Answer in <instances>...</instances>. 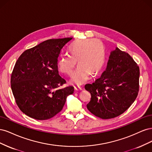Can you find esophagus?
<instances>
[{
	"instance_id": "obj_1",
	"label": "esophagus",
	"mask_w": 152,
	"mask_h": 152,
	"mask_svg": "<svg viewBox=\"0 0 152 152\" xmlns=\"http://www.w3.org/2000/svg\"><path fill=\"white\" fill-rule=\"evenodd\" d=\"M74 88H75V91H81V90L82 89V87H80V86H75Z\"/></svg>"
}]
</instances>
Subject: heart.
<instances>
[{
    "instance_id": "obj_1",
    "label": "heart",
    "mask_w": 152,
    "mask_h": 152,
    "mask_svg": "<svg viewBox=\"0 0 152 152\" xmlns=\"http://www.w3.org/2000/svg\"><path fill=\"white\" fill-rule=\"evenodd\" d=\"M71 54H65L59 59V70L68 75H72L77 66H79L73 75L70 82L82 85L88 80L91 73L96 75L102 69L104 61L103 44L96 39L77 40L69 48Z\"/></svg>"
}]
</instances>
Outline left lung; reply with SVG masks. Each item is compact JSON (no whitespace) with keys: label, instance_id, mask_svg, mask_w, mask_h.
Here are the masks:
<instances>
[{"label":"left lung","instance_id":"8db88e82","mask_svg":"<svg viewBox=\"0 0 152 152\" xmlns=\"http://www.w3.org/2000/svg\"><path fill=\"white\" fill-rule=\"evenodd\" d=\"M140 68L128 53L116 48L99 79L85 89L91 94L87 108L96 117L108 119L120 115L134 102L139 91Z\"/></svg>","mask_w":152,"mask_h":152}]
</instances>
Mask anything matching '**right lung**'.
Masks as SVG:
<instances>
[{"label": "right lung", "instance_id": "add662e5", "mask_svg": "<svg viewBox=\"0 0 152 152\" xmlns=\"http://www.w3.org/2000/svg\"><path fill=\"white\" fill-rule=\"evenodd\" d=\"M72 38L50 39L26 50L14 67L11 89L18 107L27 116L43 121L63 109L74 88L59 87L66 80L59 75L58 58Z\"/></svg>", "mask_w": 152, "mask_h": 152}]
</instances>
